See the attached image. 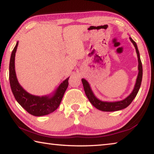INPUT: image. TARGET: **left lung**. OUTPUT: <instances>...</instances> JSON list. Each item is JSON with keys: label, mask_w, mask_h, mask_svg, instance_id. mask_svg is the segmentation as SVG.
<instances>
[{"label": "left lung", "mask_w": 154, "mask_h": 154, "mask_svg": "<svg viewBox=\"0 0 154 154\" xmlns=\"http://www.w3.org/2000/svg\"><path fill=\"white\" fill-rule=\"evenodd\" d=\"M130 40L131 42L133 43L135 49H136V51L138 57V62H139V65H138V70H139V73H138V76L137 78L136 83H135L134 88L133 90H132V93L126 97L125 99L119 101H116V102H106V101H102L99 100L96 97L95 95L94 94L92 89H91L90 85L86 80L84 79H82V83L83 85V88H84V91L86 96L90 100V102L92 103V105L95 106L96 109L98 110L103 111H116L122 110V109L126 108L128 106L130 105V103L132 102L134 98L136 97L138 92L140 89V84H141L142 82V77H143V66L141 60L140 58V54L139 49H138L137 43L132 40L131 37H130Z\"/></svg>", "instance_id": "1"}]
</instances>
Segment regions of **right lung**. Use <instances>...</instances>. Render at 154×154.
<instances>
[{
  "label": "right lung",
  "instance_id": "add662e5",
  "mask_svg": "<svg viewBox=\"0 0 154 154\" xmlns=\"http://www.w3.org/2000/svg\"><path fill=\"white\" fill-rule=\"evenodd\" d=\"M18 42L12 51L9 62V82L15 100L28 113L35 116H43L51 113L60 104L65 91L69 85V79H65L52 96H38L27 92L20 85L15 71V56Z\"/></svg>",
  "mask_w": 154,
  "mask_h": 154
}]
</instances>
